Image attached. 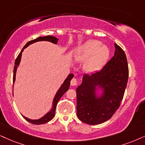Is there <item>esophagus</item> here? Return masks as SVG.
I'll use <instances>...</instances> for the list:
<instances>
[{
    "label": "esophagus",
    "mask_w": 145,
    "mask_h": 145,
    "mask_svg": "<svg viewBox=\"0 0 145 145\" xmlns=\"http://www.w3.org/2000/svg\"><path fill=\"white\" fill-rule=\"evenodd\" d=\"M71 84L72 86H75V85H77V80L75 78H73L71 81Z\"/></svg>",
    "instance_id": "obj_1"
}]
</instances>
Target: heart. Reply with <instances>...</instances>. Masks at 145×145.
<instances>
[{
	"label": "heart",
	"mask_w": 145,
	"mask_h": 145,
	"mask_svg": "<svg viewBox=\"0 0 145 145\" xmlns=\"http://www.w3.org/2000/svg\"><path fill=\"white\" fill-rule=\"evenodd\" d=\"M110 51L101 41L89 40L81 44L74 53V58L84 61L83 67L89 72L99 71L105 65L110 58Z\"/></svg>",
	"instance_id": "b5f03b06"
}]
</instances>
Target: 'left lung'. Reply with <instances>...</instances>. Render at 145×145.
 Here are the masks:
<instances>
[{
  "mask_svg": "<svg viewBox=\"0 0 145 145\" xmlns=\"http://www.w3.org/2000/svg\"><path fill=\"white\" fill-rule=\"evenodd\" d=\"M114 56L99 72L84 74L76 88V115L84 123L97 125L108 120L119 108L128 78L124 52L114 44Z\"/></svg>",
  "mask_w": 145,
  "mask_h": 145,
  "instance_id": "1",
  "label": "left lung"
}]
</instances>
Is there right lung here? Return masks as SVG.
<instances>
[{"mask_svg":"<svg viewBox=\"0 0 145 145\" xmlns=\"http://www.w3.org/2000/svg\"><path fill=\"white\" fill-rule=\"evenodd\" d=\"M42 41H47V42H52L54 44H57L58 39H57L56 37L52 36V35H47V36H44V37H37V38L35 39V40L29 41V42L27 43L25 46L23 47L22 50L21 51V52L19 54V56H17V59L15 60V67H14V70H13V86H14V83L15 82V79H16V72H17V68L19 67V64H20L21 62V56H22V52H23V50H24L27 47H28L29 45L33 44V43L37 42H42ZM73 76H74V74H69L67 77V78L64 80L63 83L62 84V85L60 87V88L58 89V90L57 91L54 97L52 108L50 109V110L49 112H48L47 113L45 114V115L43 116L42 118H40L36 119V120L29 119L28 118L25 117V116L22 115L23 117L27 121H28V122L31 123V124H45L46 122H48L49 121H50L51 120H52L53 118L55 116V111H56L57 103H58V101L60 100V98L62 97V96L68 90H69L70 85H71V81L73 78Z\"/></svg>","mask_w":145,"mask_h":145,"instance_id":"add662e5","label":"right lung"}]
</instances>
